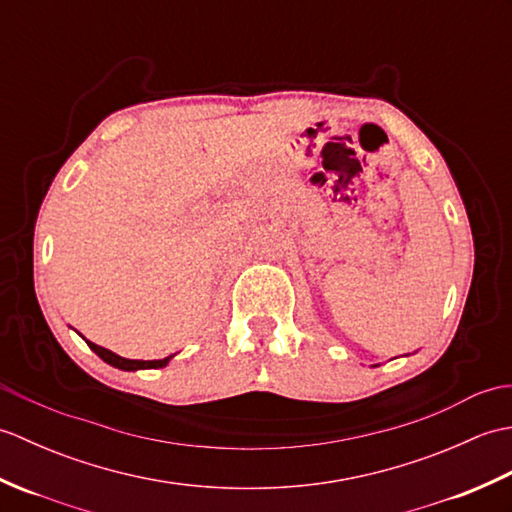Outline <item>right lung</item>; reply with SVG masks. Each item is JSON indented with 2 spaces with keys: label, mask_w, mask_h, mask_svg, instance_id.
I'll return each mask as SVG.
<instances>
[{
  "label": "right lung",
  "mask_w": 512,
  "mask_h": 512,
  "mask_svg": "<svg viewBox=\"0 0 512 512\" xmlns=\"http://www.w3.org/2000/svg\"><path fill=\"white\" fill-rule=\"evenodd\" d=\"M88 345H90V350L94 354H99L105 363H110L112 367H118V369H125V372H136V369H158V367H165L171 361V356L160 358V361H132V358L118 356V354L105 350V347L96 345L92 341H88Z\"/></svg>",
  "instance_id": "add662e5"
}]
</instances>
